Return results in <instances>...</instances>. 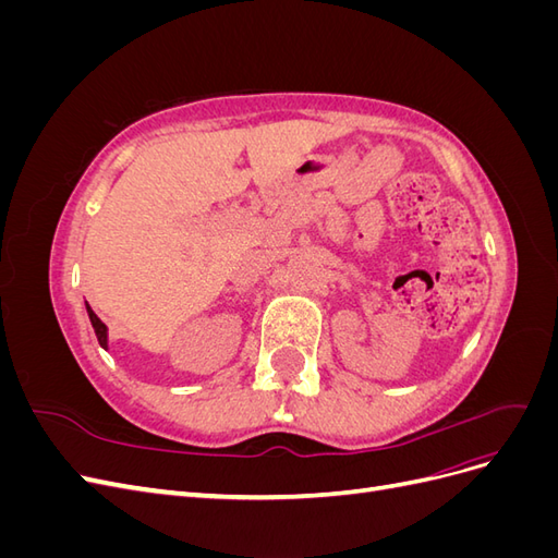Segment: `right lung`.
<instances>
[{
    "mask_svg": "<svg viewBox=\"0 0 558 558\" xmlns=\"http://www.w3.org/2000/svg\"><path fill=\"white\" fill-rule=\"evenodd\" d=\"M88 316H90V324H93V328H95L97 342L107 349V326H105L102 320H99V316H97V314L90 310V305H88Z\"/></svg>",
    "mask_w": 558,
    "mask_h": 558,
    "instance_id": "obj_1",
    "label": "right lung"
}]
</instances>
